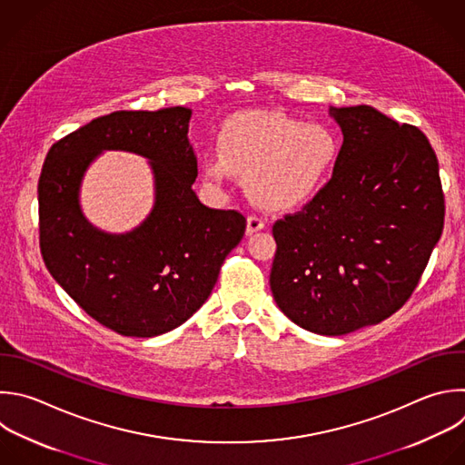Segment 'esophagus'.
<instances>
[{"label":"esophagus","instance_id":"esophagus-1","mask_svg":"<svg viewBox=\"0 0 465 465\" xmlns=\"http://www.w3.org/2000/svg\"><path fill=\"white\" fill-rule=\"evenodd\" d=\"M264 228V221L259 219L257 215H250L246 219V235H253Z\"/></svg>","mask_w":465,"mask_h":465}]
</instances>
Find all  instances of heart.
Returning <instances> with one entry per match:
<instances>
[{
    "instance_id": "1",
    "label": "heart",
    "mask_w": 465,
    "mask_h": 465,
    "mask_svg": "<svg viewBox=\"0 0 465 465\" xmlns=\"http://www.w3.org/2000/svg\"><path fill=\"white\" fill-rule=\"evenodd\" d=\"M343 140L320 122L279 113H246L224 124L219 153L201 161L204 181L221 190L232 172L242 175L248 197L270 212H293L316 201L327 188Z\"/></svg>"
}]
</instances>
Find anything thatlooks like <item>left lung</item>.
<instances>
[{
	"label": "left lung",
	"mask_w": 465,
	"mask_h": 465,
	"mask_svg": "<svg viewBox=\"0 0 465 465\" xmlns=\"http://www.w3.org/2000/svg\"><path fill=\"white\" fill-rule=\"evenodd\" d=\"M343 133L322 195L273 224L270 288L304 331L343 336L411 297L443 230L436 154L414 125L371 105L331 107Z\"/></svg>",
	"instance_id": "8db88e82"
}]
</instances>
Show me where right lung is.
Here are the masks:
<instances>
[{
	"instance_id": "right-lung-1",
	"label": "right lung",
	"mask_w": 465,
	"mask_h": 465,
	"mask_svg": "<svg viewBox=\"0 0 465 465\" xmlns=\"http://www.w3.org/2000/svg\"><path fill=\"white\" fill-rule=\"evenodd\" d=\"M192 109L116 111L58 140L38 183L40 248L56 282L100 325L154 338L188 322L210 297L246 219L204 206L193 192L197 157ZM104 150L147 158L155 201L125 234L93 227L79 204L81 181Z\"/></svg>"
}]
</instances>
